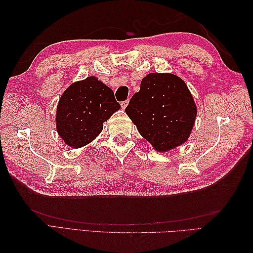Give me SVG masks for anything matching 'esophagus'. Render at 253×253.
<instances>
[{
	"label": "esophagus",
	"instance_id": "34e87169",
	"mask_svg": "<svg viewBox=\"0 0 253 253\" xmlns=\"http://www.w3.org/2000/svg\"><path fill=\"white\" fill-rule=\"evenodd\" d=\"M128 103H129V101H128V100H126V101H123L122 103H121V105H122V109H123V110H125V109H126V106L128 105Z\"/></svg>",
	"mask_w": 253,
	"mask_h": 253
}]
</instances>
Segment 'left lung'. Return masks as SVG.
<instances>
[{"instance_id":"left-lung-1","label":"left lung","mask_w":253,"mask_h":253,"mask_svg":"<svg viewBox=\"0 0 253 253\" xmlns=\"http://www.w3.org/2000/svg\"><path fill=\"white\" fill-rule=\"evenodd\" d=\"M125 112L157 151L168 152L188 140L197 106L178 76L150 73L141 80L140 90L132 95Z\"/></svg>"}]
</instances>
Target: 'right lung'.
<instances>
[{"label": "right lung", "mask_w": 253, "mask_h": 253, "mask_svg": "<svg viewBox=\"0 0 253 253\" xmlns=\"http://www.w3.org/2000/svg\"><path fill=\"white\" fill-rule=\"evenodd\" d=\"M121 109L114 92L96 77L72 84L56 109V130L67 146L82 148L103 129V123Z\"/></svg>", "instance_id": "obj_1"}]
</instances>
